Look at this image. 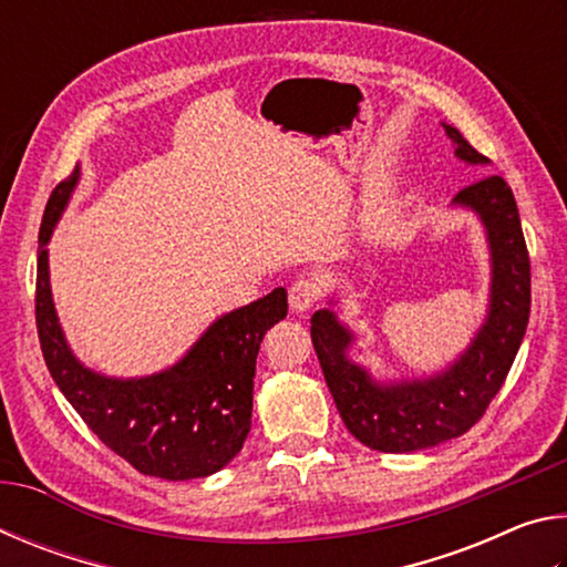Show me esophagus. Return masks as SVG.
Segmentation results:
<instances>
[{
	"label": "esophagus",
	"instance_id": "1",
	"mask_svg": "<svg viewBox=\"0 0 567 567\" xmlns=\"http://www.w3.org/2000/svg\"><path fill=\"white\" fill-rule=\"evenodd\" d=\"M318 295H320L318 280H310V277H305V280H297L290 287V295H287V300H290V310L297 312V315L307 312L315 305V300H318Z\"/></svg>",
	"mask_w": 567,
	"mask_h": 567
}]
</instances>
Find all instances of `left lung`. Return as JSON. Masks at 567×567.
Returning a JSON list of instances; mask_svg holds the SVG:
<instances>
[{
    "mask_svg": "<svg viewBox=\"0 0 567 567\" xmlns=\"http://www.w3.org/2000/svg\"><path fill=\"white\" fill-rule=\"evenodd\" d=\"M455 157L487 167L491 159L443 122ZM450 207L473 213L491 252V295L473 340L447 368L427 378L378 380L350 358L358 334L340 320L338 295L312 315V344L324 382L350 433L380 453H415L467 433L503 388L530 318V257L513 189L497 175L460 189Z\"/></svg>",
    "mask_w": 567,
    "mask_h": 567,
    "instance_id": "1",
    "label": "left lung"
}]
</instances>
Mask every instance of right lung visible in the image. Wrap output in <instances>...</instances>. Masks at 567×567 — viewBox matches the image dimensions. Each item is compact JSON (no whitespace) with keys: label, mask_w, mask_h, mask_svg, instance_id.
Instances as JSON below:
<instances>
[{"label":"right lung","mask_w":567,"mask_h":567,"mask_svg":"<svg viewBox=\"0 0 567 567\" xmlns=\"http://www.w3.org/2000/svg\"><path fill=\"white\" fill-rule=\"evenodd\" d=\"M80 165L54 187L37 249V332L50 375L104 445L145 475L207 477L233 463L252 425L255 362L265 332L287 318V292L219 315L169 368L142 378L104 375L72 352L56 318L50 245L80 185Z\"/></svg>","instance_id":"add662e5"}]
</instances>
